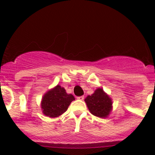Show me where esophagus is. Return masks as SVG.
I'll return each instance as SVG.
<instances>
[{
    "label": "esophagus",
    "mask_w": 155,
    "mask_h": 155,
    "mask_svg": "<svg viewBox=\"0 0 155 155\" xmlns=\"http://www.w3.org/2000/svg\"><path fill=\"white\" fill-rule=\"evenodd\" d=\"M77 98H78V99H79V100H83L84 98V97L83 96V95H82V96H78V97H77Z\"/></svg>",
    "instance_id": "1"
}]
</instances>
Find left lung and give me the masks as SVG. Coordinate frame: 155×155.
Wrapping results in <instances>:
<instances>
[{
    "label": "left lung",
    "instance_id": "left-lung-1",
    "mask_svg": "<svg viewBox=\"0 0 155 155\" xmlns=\"http://www.w3.org/2000/svg\"><path fill=\"white\" fill-rule=\"evenodd\" d=\"M84 101L91 114L101 118L106 117L112 109V100L102 88L95 90L94 94L88 95Z\"/></svg>",
    "mask_w": 155,
    "mask_h": 155
}]
</instances>
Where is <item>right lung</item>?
Listing matches in <instances>:
<instances>
[{
	"label": "right lung",
	"instance_id": "1",
	"mask_svg": "<svg viewBox=\"0 0 155 155\" xmlns=\"http://www.w3.org/2000/svg\"><path fill=\"white\" fill-rule=\"evenodd\" d=\"M74 100L71 94L66 92L64 87L57 85L44 94L42 101V113L52 118L65 113L71 102Z\"/></svg>",
	"mask_w": 155,
	"mask_h": 155
}]
</instances>
